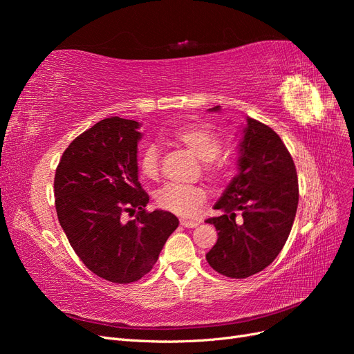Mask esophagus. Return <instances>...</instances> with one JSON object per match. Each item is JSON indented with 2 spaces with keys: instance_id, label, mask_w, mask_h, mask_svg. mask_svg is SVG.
Instances as JSON below:
<instances>
[{
  "instance_id": "obj_1",
  "label": "esophagus",
  "mask_w": 354,
  "mask_h": 354,
  "mask_svg": "<svg viewBox=\"0 0 354 354\" xmlns=\"http://www.w3.org/2000/svg\"><path fill=\"white\" fill-rule=\"evenodd\" d=\"M180 224L183 227H189V229H192V227H196L198 224H199V221H190V220H180Z\"/></svg>"
}]
</instances>
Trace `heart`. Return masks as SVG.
<instances>
[{
  "mask_svg": "<svg viewBox=\"0 0 354 354\" xmlns=\"http://www.w3.org/2000/svg\"><path fill=\"white\" fill-rule=\"evenodd\" d=\"M173 140L185 146L190 153L205 162L203 169L209 178L223 181L232 173L230 160L220 156L221 138L207 124H187L173 133ZM160 149L151 143L145 147L140 158L142 173L147 178H158L160 168ZM159 208L180 217H195L207 201V190L199 185H167L156 192Z\"/></svg>",
  "mask_w": 354,
  "mask_h": 354,
  "instance_id": "b5f03b06",
  "label": "heart"
}]
</instances>
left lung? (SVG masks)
<instances>
[{"instance_id":"1","label":"left lung","mask_w":354,"mask_h":354,"mask_svg":"<svg viewBox=\"0 0 354 354\" xmlns=\"http://www.w3.org/2000/svg\"><path fill=\"white\" fill-rule=\"evenodd\" d=\"M211 111H218V106ZM246 122L239 145V174L214 207L223 216L207 220L218 234L207 261L233 279L252 276L273 263L291 233L298 207L291 153L270 127L252 118Z\"/></svg>"}]
</instances>
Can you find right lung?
<instances>
[{"instance_id": "1", "label": "right lung", "mask_w": 354, "mask_h": 354, "mask_svg": "<svg viewBox=\"0 0 354 354\" xmlns=\"http://www.w3.org/2000/svg\"><path fill=\"white\" fill-rule=\"evenodd\" d=\"M138 122L106 118L73 138L55 176L57 218L88 270L113 283H131L152 270L178 218L147 211L137 177ZM125 213L134 215L127 222Z\"/></svg>"}]
</instances>
